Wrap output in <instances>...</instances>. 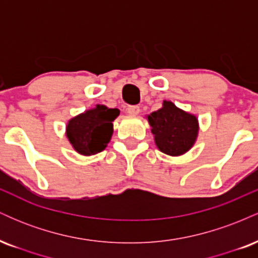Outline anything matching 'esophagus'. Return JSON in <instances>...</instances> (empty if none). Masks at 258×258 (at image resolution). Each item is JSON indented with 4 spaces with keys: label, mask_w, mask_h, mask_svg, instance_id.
<instances>
[{
    "label": "esophagus",
    "mask_w": 258,
    "mask_h": 258,
    "mask_svg": "<svg viewBox=\"0 0 258 258\" xmlns=\"http://www.w3.org/2000/svg\"><path fill=\"white\" fill-rule=\"evenodd\" d=\"M127 112L131 115H138L139 106L138 105H130L128 108H127Z\"/></svg>",
    "instance_id": "1"
}]
</instances>
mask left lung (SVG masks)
<instances>
[{
  "mask_svg": "<svg viewBox=\"0 0 258 258\" xmlns=\"http://www.w3.org/2000/svg\"><path fill=\"white\" fill-rule=\"evenodd\" d=\"M155 136L156 146L162 153L178 156L188 152L197 139L199 126L194 115L180 110L172 102L165 100L162 108L148 115Z\"/></svg>",
  "mask_w": 258,
  "mask_h": 258,
  "instance_id": "obj_1",
  "label": "left lung"
}]
</instances>
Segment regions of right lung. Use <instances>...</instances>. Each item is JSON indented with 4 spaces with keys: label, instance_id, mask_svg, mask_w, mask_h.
I'll use <instances>...</instances> for the list:
<instances>
[{
    "label": "right lung",
    "instance_id": "right-lung-1",
    "mask_svg": "<svg viewBox=\"0 0 258 258\" xmlns=\"http://www.w3.org/2000/svg\"><path fill=\"white\" fill-rule=\"evenodd\" d=\"M119 114V109L97 105L70 120L67 136L74 149L82 155H93L104 150L112 135V121Z\"/></svg>",
    "mask_w": 258,
    "mask_h": 258
}]
</instances>
